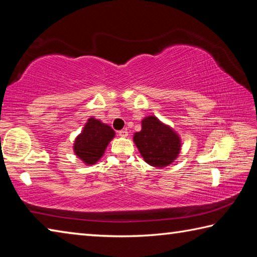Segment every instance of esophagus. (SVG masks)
<instances>
[{
    "mask_svg": "<svg viewBox=\"0 0 257 257\" xmlns=\"http://www.w3.org/2000/svg\"><path fill=\"white\" fill-rule=\"evenodd\" d=\"M119 136H120V137H127V136H128V132H127V129L120 130V132H119Z\"/></svg>",
    "mask_w": 257,
    "mask_h": 257,
    "instance_id": "1",
    "label": "esophagus"
}]
</instances>
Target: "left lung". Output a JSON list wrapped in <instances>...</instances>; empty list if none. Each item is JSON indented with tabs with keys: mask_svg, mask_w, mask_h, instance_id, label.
<instances>
[{
	"mask_svg": "<svg viewBox=\"0 0 257 257\" xmlns=\"http://www.w3.org/2000/svg\"><path fill=\"white\" fill-rule=\"evenodd\" d=\"M133 139L145 162L154 168L172 164L182 146L179 134L155 115H147L142 120V130L135 133Z\"/></svg>",
	"mask_w": 257,
	"mask_h": 257,
	"instance_id": "1",
	"label": "left lung"
}]
</instances>
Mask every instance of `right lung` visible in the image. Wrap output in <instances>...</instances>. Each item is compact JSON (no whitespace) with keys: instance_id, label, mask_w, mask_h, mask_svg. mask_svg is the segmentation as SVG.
<instances>
[{"instance_id":"obj_1","label":"right lung","mask_w":257,"mask_h":257,"mask_svg":"<svg viewBox=\"0 0 257 257\" xmlns=\"http://www.w3.org/2000/svg\"><path fill=\"white\" fill-rule=\"evenodd\" d=\"M115 136L110 125L94 116L86 121L81 133L73 142V153L86 165H94L101 160L105 150Z\"/></svg>"}]
</instances>
